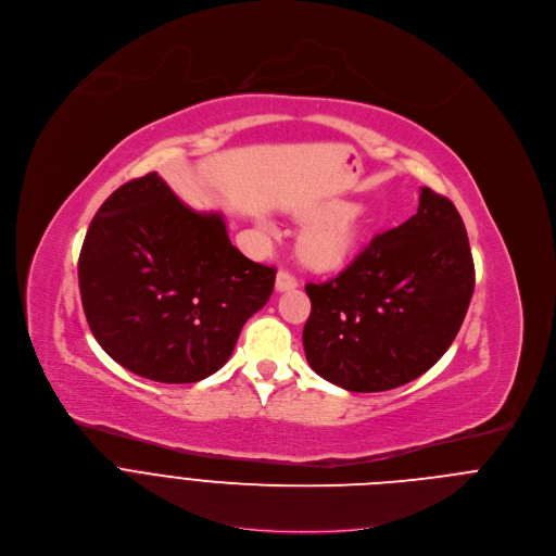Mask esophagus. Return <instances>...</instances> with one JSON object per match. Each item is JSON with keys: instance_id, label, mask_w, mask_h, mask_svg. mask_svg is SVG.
<instances>
[{"instance_id": "esophagus-1", "label": "esophagus", "mask_w": 556, "mask_h": 556, "mask_svg": "<svg viewBox=\"0 0 556 556\" xmlns=\"http://www.w3.org/2000/svg\"><path fill=\"white\" fill-rule=\"evenodd\" d=\"M299 286L296 277L290 273V270H279L277 273V281H275V288L277 292H286V290H294Z\"/></svg>"}]
</instances>
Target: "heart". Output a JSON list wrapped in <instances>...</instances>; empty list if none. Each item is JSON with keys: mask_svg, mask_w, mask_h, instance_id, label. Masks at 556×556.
I'll use <instances>...</instances> for the list:
<instances>
[{"mask_svg": "<svg viewBox=\"0 0 556 556\" xmlns=\"http://www.w3.org/2000/svg\"><path fill=\"white\" fill-rule=\"evenodd\" d=\"M301 218H316L299 238V253L305 264L320 270H336L351 262L366 227L362 207L314 203L301 210Z\"/></svg>", "mask_w": 556, "mask_h": 556, "instance_id": "1", "label": "heart"}]
</instances>
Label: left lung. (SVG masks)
I'll return each instance as SVG.
<instances>
[{
	"mask_svg": "<svg viewBox=\"0 0 556 556\" xmlns=\"http://www.w3.org/2000/svg\"><path fill=\"white\" fill-rule=\"evenodd\" d=\"M305 290L312 370L349 392L401 388L448 351L466 318L475 292L466 225L451 199L422 188L409 220L377 233L338 277Z\"/></svg>",
	"mask_w": 556,
	"mask_h": 556,
	"instance_id": "left-lung-1",
	"label": "left lung"
}]
</instances>
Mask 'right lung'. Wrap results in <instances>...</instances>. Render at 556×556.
Segmentation results:
<instances>
[{
	"label": "right lung",
	"mask_w": 556,
	"mask_h": 556,
	"mask_svg": "<svg viewBox=\"0 0 556 556\" xmlns=\"http://www.w3.org/2000/svg\"><path fill=\"white\" fill-rule=\"evenodd\" d=\"M275 275L231 244L220 214L190 210L157 173L103 201L77 264L99 346L160 383H197L223 368Z\"/></svg>",
	"instance_id": "obj_1"
}]
</instances>
